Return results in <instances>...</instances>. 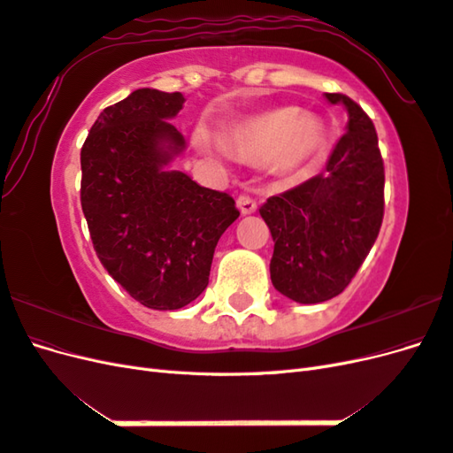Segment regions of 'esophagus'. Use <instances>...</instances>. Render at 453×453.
I'll use <instances>...</instances> for the list:
<instances>
[{
  "label": "esophagus",
  "mask_w": 453,
  "mask_h": 453,
  "mask_svg": "<svg viewBox=\"0 0 453 453\" xmlns=\"http://www.w3.org/2000/svg\"><path fill=\"white\" fill-rule=\"evenodd\" d=\"M236 203H238V210L242 211V215H250V213L257 211V202L248 195H240Z\"/></svg>",
  "instance_id": "34e87169"
}]
</instances>
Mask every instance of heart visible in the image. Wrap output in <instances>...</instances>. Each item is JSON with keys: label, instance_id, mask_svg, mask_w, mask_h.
<instances>
[{"label": "heart", "instance_id": "b5f03b06", "mask_svg": "<svg viewBox=\"0 0 453 453\" xmlns=\"http://www.w3.org/2000/svg\"><path fill=\"white\" fill-rule=\"evenodd\" d=\"M223 145L245 162H268L283 173H298L319 158L325 134L319 120L303 115L296 107H276L243 117L225 130ZM205 153H219L217 145L200 140Z\"/></svg>", "mask_w": 453, "mask_h": 453}]
</instances>
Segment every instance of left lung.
Segmentation results:
<instances>
[{
    "label": "left lung",
    "mask_w": 453,
    "mask_h": 453,
    "mask_svg": "<svg viewBox=\"0 0 453 453\" xmlns=\"http://www.w3.org/2000/svg\"><path fill=\"white\" fill-rule=\"evenodd\" d=\"M348 109V132L326 170L270 196L260 217L270 228V278L300 304H318L349 285L372 250L383 221V158L374 122L346 94H325Z\"/></svg>",
    "instance_id": "8db88e82"
}]
</instances>
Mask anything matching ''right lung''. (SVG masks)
Wrapping results in <instances>:
<instances>
[{"label":"right lung","mask_w":453,"mask_h":453,"mask_svg":"<svg viewBox=\"0 0 453 453\" xmlns=\"http://www.w3.org/2000/svg\"><path fill=\"white\" fill-rule=\"evenodd\" d=\"M181 92L134 90L105 107L81 149V205L96 255L132 298L180 310L208 287L234 198L164 166L185 149Z\"/></svg>","instance_id":"1"}]
</instances>
